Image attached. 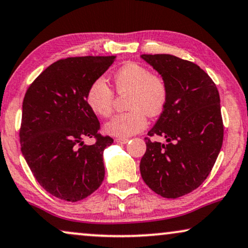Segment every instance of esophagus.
<instances>
[{
  "instance_id": "obj_1",
  "label": "esophagus",
  "mask_w": 248,
  "mask_h": 248,
  "mask_svg": "<svg viewBox=\"0 0 248 248\" xmlns=\"http://www.w3.org/2000/svg\"><path fill=\"white\" fill-rule=\"evenodd\" d=\"M128 138H115L114 141L117 144H127L128 143Z\"/></svg>"
}]
</instances>
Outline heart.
<instances>
[{
	"label": "heart",
	"instance_id": "b5f03b06",
	"mask_svg": "<svg viewBox=\"0 0 248 248\" xmlns=\"http://www.w3.org/2000/svg\"><path fill=\"white\" fill-rule=\"evenodd\" d=\"M119 93H129L126 113L115 115L107 122L104 130L111 136L128 138L143 131L148 117H156L163 111L168 101V87L160 76L138 63H128L114 76ZM88 107L98 117L107 118L113 108V92L103 78L90 86L86 95Z\"/></svg>",
	"mask_w": 248,
	"mask_h": 248
}]
</instances>
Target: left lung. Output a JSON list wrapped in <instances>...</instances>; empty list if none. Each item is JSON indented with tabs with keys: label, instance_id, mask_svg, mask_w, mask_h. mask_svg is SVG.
Wrapping results in <instances>:
<instances>
[{
	"label": "left lung",
	"instance_id": "8db88e82",
	"mask_svg": "<svg viewBox=\"0 0 248 248\" xmlns=\"http://www.w3.org/2000/svg\"><path fill=\"white\" fill-rule=\"evenodd\" d=\"M166 81L168 101L146 138L140 160L145 184L167 199L200 187L216 163L223 140L220 96L216 84L193 62L170 54L140 55Z\"/></svg>",
	"mask_w": 248,
	"mask_h": 248
}]
</instances>
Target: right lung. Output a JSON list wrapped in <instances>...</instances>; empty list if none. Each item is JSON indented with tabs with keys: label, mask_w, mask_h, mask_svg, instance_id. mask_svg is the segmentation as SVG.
<instances>
[{
	"label": "right lung",
	"mask_w": 248,
	"mask_h": 248,
	"mask_svg": "<svg viewBox=\"0 0 248 248\" xmlns=\"http://www.w3.org/2000/svg\"><path fill=\"white\" fill-rule=\"evenodd\" d=\"M117 57L59 60L26 92L20 128L21 152L39 185L58 199L78 202L104 179L103 152L113 143L98 135L100 122L88 107L90 86ZM95 137L93 145L83 144Z\"/></svg>",
	"instance_id": "1"
}]
</instances>
